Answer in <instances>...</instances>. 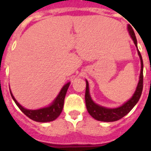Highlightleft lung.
I'll return each instance as SVG.
<instances>
[{"instance_id": "1", "label": "left lung", "mask_w": 151, "mask_h": 151, "mask_svg": "<svg viewBox=\"0 0 151 151\" xmlns=\"http://www.w3.org/2000/svg\"><path fill=\"white\" fill-rule=\"evenodd\" d=\"M128 29L129 31V33L131 35V37L132 38L134 45L137 47V39H136L135 34L134 32V30L132 28L130 25L128 26ZM138 55L141 59V74H140V79L138 82V86L136 88L134 95L129 101L125 103L122 106H119L115 109H108L106 107L99 106L96 104L95 103L93 102L89 94V88H88V82L86 81V90H85V104L86 108L88 112V113L92 117L98 121H103V122H114L119 119H122L125 116L127 113L132 110L133 107L135 106V104L139 101L141 97L142 90H143V60L141 57V53L138 50Z\"/></svg>"}]
</instances>
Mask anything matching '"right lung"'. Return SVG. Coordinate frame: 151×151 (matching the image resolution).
<instances>
[{
	"instance_id": "add662e5",
	"label": "right lung",
	"mask_w": 151,
	"mask_h": 151,
	"mask_svg": "<svg viewBox=\"0 0 151 151\" xmlns=\"http://www.w3.org/2000/svg\"><path fill=\"white\" fill-rule=\"evenodd\" d=\"M69 84H70V82H68L67 84L64 85L62 90L60 92L59 95L57 96V98L54 100V101L52 103V104L50 106H49L48 107L42 108V109H39V110H27L26 108L22 107L17 102V100L14 98L11 91H10V94H11L12 97H13V101H15L16 104L20 109L21 111L26 116L29 117V119L39 122H50V121H54V119H56L57 117L60 115L61 112L63 110V107L65 96H66V91H67V89L69 86Z\"/></svg>"
}]
</instances>
